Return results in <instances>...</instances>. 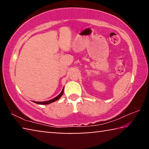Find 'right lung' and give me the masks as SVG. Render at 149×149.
Wrapping results in <instances>:
<instances>
[{
	"instance_id": "1",
	"label": "right lung",
	"mask_w": 149,
	"mask_h": 149,
	"mask_svg": "<svg viewBox=\"0 0 149 149\" xmlns=\"http://www.w3.org/2000/svg\"><path fill=\"white\" fill-rule=\"evenodd\" d=\"M63 93H64V88H63L62 91H61V93H60V94L57 96V97H54V99H52L51 100H47V101H44V102H36V101H33V102L36 103V104H50V103H52L53 102H55L56 100H58V99H60V98L62 97Z\"/></svg>"
}]
</instances>
